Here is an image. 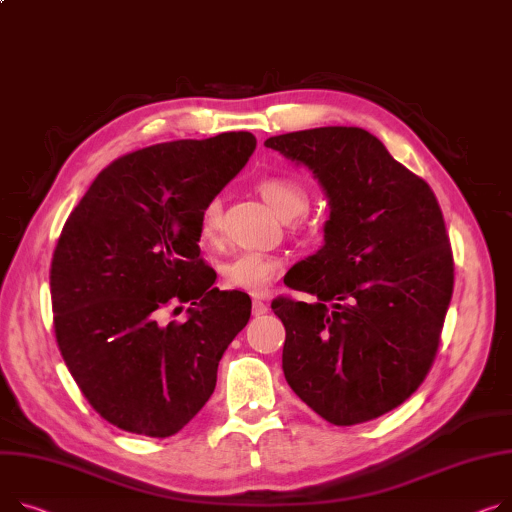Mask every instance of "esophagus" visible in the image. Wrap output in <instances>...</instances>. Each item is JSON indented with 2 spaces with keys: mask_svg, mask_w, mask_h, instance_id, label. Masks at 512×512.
<instances>
[{
  "mask_svg": "<svg viewBox=\"0 0 512 512\" xmlns=\"http://www.w3.org/2000/svg\"><path fill=\"white\" fill-rule=\"evenodd\" d=\"M267 313V304L263 300H253V315L261 317Z\"/></svg>",
  "mask_w": 512,
  "mask_h": 512,
  "instance_id": "1",
  "label": "esophagus"
}]
</instances>
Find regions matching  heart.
Listing matches in <instances>:
<instances>
[{
  "label": "heart",
  "mask_w": 512,
  "mask_h": 512,
  "mask_svg": "<svg viewBox=\"0 0 512 512\" xmlns=\"http://www.w3.org/2000/svg\"><path fill=\"white\" fill-rule=\"evenodd\" d=\"M257 191L267 206L274 210L276 216L282 220H292L300 216L306 206H309V193L306 189L290 179V177H265L257 183ZM220 222V201L210 199L201 210V234L212 236ZM284 269V263L276 255L257 253V251H243L234 255L222 267L224 282L234 288L249 294H265Z\"/></svg>",
  "instance_id": "obj_1"
}]
</instances>
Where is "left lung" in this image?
Segmentation results:
<instances>
[{
  "instance_id": "1",
  "label": "left lung",
  "mask_w": 512,
  "mask_h": 512,
  "mask_svg": "<svg viewBox=\"0 0 512 512\" xmlns=\"http://www.w3.org/2000/svg\"><path fill=\"white\" fill-rule=\"evenodd\" d=\"M265 146L309 168L329 199L323 247L286 284L317 302H271L286 327L284 377L335 426L379 418L426 379L453 296L438 201L360 127L292 131Z\"/></svg>"
}]
</instances>
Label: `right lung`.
I'll return each instance as SVG.
<instances>
[{
    "label": "right lung",
    "mask_w": 512,
    "mask_h": 512,
    "mask_svg": "<svg viewBox=\"0 0 512 512\" xmlns=\"http://www.w3.org/2000/svg\"><path fill=\"white\" fill-rule=\"evenodd\" d=\"M249 131L156 144L121 156L67 218L51 261L59 352L113 426L166 438L216 389L218 362L251 317L199 259L201 210L247 164ZM185 324H162L168 303ZM175 311H183L177 306Z\"/></svg>",
    "instance_id": "1"
}]
</instances>
